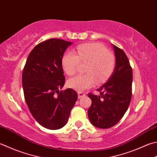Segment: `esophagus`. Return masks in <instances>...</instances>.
<instances>
[{"mask_svg":"<svg viewBox=\"0 0 157 157\" xmlns=\"http://www.w3.org/2000/svg\"><path fill=\"white\" fill-rule=\"evenodd\" d=\"M86 96V94H84V93H82V92H79L78 93V98L79 99H81V98L84 97Z\"/></svg>","mask_w":157,"mask_h":157,"instance_id":"1","label":"esophagus"}]
</instances>
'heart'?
Segmentation results:
<instances>
[{
    "label": "heart",
    "mask_w": 157,
    "mask_h": 157,
    "mask_svg": "<svg viewBox=\"0 0 157 157\" xmlns=\"http://www.w3.org/2000/svg\"><path fill=\"white\" fill-rule=\"evenodd\" d=\"M81 63H87L85 75H79L68 81L70 88L81 92L93 86L95 82L102 84L108 79L114 71V55L101 44H82L76 48L75 53L68 51L62 58L63 69L68 75H74Z\"/></svg>",
    "instance_id": "obj_1"
}]
</instances>
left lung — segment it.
<instances>
[{
	"mask_svg": "<svg viewBox=\"0 0 157 157\" xmlns=\"http://www.w3.org/2000/svg\"><path fill=\"white\" fill-rule=\"evenodd\" d=\"M116 56L114 71L105 84L97 89L99 95L89 93L92 100L88 116L94 127L108 128L123 117L132 94L133 71L124 51L113 45Z\"/></svg>",
	"mask_w": 157,
	"mask_h": 157,
	"instance_id": "8db88e82",
	"label": "left lung"
}]
</instances>
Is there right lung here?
<instances>
[{"instance_id": "right-lung-1", "label": "right lung", "mask_w": 157, "mask_h": 157, "mask_svg": "<svg viewBox=\"0 0 157 157\" xmlns=\"http://www.w3.org/2000/svg\"><path fill=\"white\" fill-rule=\"evenodd\" d=\"M71 42L50 39L30 52L22 73V88L30 113L43 127L59 129L67 124L78 99L71 88L62 91L65 78L62 58Z\"/></svg>"}]
</instances>
